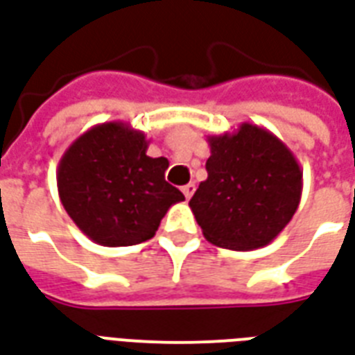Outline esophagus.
<instances>
[{"mask_svg":"<svg viewBox=\"0 0 355 355\" xmlns=\"http://www.w3.org/2000/svg\"><path fill=\"white\" fill-rule=\"evenodd\" d=\"M193 191H196V184H193V182L182 186V193H184L186 199H190L191 196H193Z\"/></svg>","mask_w":355,"mask_h":355,"instance_id":"1","label":"esophagus"}]
</instances>
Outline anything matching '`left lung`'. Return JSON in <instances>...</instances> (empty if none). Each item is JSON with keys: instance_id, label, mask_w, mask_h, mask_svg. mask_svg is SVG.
Instances as JSON below:
<instances>
[{"instance_id": "8db88e82", "label": "left lung", "mask_w": 355, "mask_h": 355, "mask_svg": "<svg viewBox=\"0 0 355 355\" xmlns=\"http://www.w3.org/2000/svg\"><path fill=\"white\" fill-rule=\"evenodd\" d=\"M207 141L209 177L190 199L205 239L231 250L267 246L297 211L301 165L277 135L250 122Z\"/></svg>"}]
</instances>
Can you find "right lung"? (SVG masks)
I'll return each instance as SVG.
<instances>
[{
  "mask_svg": "<svg viewBox=\"0 0 355 355\" xmlns=\"http://www.w3.org/2000/svg\"><path fill=\"white\" fill-rule=\"evenodd\" d=\"M148 141L125 122L84 131L60 159L58 193L86 237L101 246H131L156 235L165 212L184 201L165 180L167 157L146 156Z\"/></svg>",
  "mask_w": 355,
  "mask_h": 355,
  "instance_id": "1",
  "label": "right lung"
}]
</instances>
